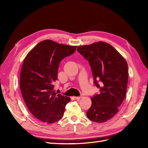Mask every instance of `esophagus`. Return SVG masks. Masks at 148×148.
Wrapping results in <instances>:
<instances>
[{
    "label": "esophagus",
    "mask_w": 148,
    "mask_h": 148,
    "mask_svg": "<svg viewBox=\"0 0 148 148\" xmlns=\"http://www.w3.org/2000/svg\"><path fill=\"white\" fill-rule=\"evenodd\" d=\"M81 97H82V96H74L73 97L75 99H79Z\"/></svg>",
    "instance_id": "34e87169"
}]
</instances>
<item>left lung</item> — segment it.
<instances>
[{"label":"left lung","mask_w":148,"mask_h":148,"mask_svg":"<svg viewBox=\"0 0 148 148\" xmlns=\"http://www.w3.org/2000/svg\"><path fill=\"white\" fill-rule=\"evenodd\" d=\"M77 51L88 61L94 83L100 89L91 98L87 117L95 122H107L117 113L126 96L128 64L116 49L104 42L79 46Z\"/></svg>","instance_id":"left-lung-1"}]
</instances>
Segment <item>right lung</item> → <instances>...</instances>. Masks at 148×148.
<instances>
[{
	"label": "right lung",
	"instance_id": "add662e5",
	"mask_svg": "<svg viewBox=\"0 0 148 148\" xmlns=\"http://www.w3.org/2000/svg\"><path fill=\"white\" fill-rule=\"evenodd\" d=\"M76 49L77 46L44 40L24 60L20 73L21 92L31 113L41 122L53 123L63 117L70 98L56 93L53 83L57 80L60 62L73 54Z\"/></svg>",
	"mask_w": 148,
	"mask_h": 148
}]
</instances>
